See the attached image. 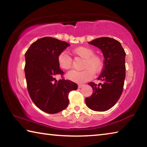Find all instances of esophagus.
Returning a JSON list of instances; mask_svg holds the SVG:
<instances>
[{
	"instance_id": "34e87169",
	"label": "esophagus",
	"mask_w": 147,
	"mask_h": 147,
	"mask_svg": "<svg viewBox=\"0 0 147 147\" xmlns=\"http://www.w3.org/2000/svg\"><path fill=\"white\" fill-rule=\"evenodd\" d=\"M84 86V84H78V88H82V87Z\"/></svg>"
}]
</instances>
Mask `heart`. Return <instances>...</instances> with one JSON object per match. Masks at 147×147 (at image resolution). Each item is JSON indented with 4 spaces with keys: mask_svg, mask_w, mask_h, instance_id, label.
<instances>
[{
    "mask_svg": "<svg viewBox=\"0 0 147 147\" xmlns=\"http://www.w3.org/2000/svg\"><path fill=\"white\" fill-rule=\"evenodd\" d=\"M72 53L76 56L84 59L80 71H71L67 74L70 80L76 83H84L89 80L93 74H97L103 67L104 61L102 57L94 54V51L88 47H78L72 50ZM59 66L64 70H69L73 66V60L65 51L61 52L58 56Z\"/></svg>",
    "mask_w": 147,
    "mask_h": 147,
    "instance_id": "heart-1",
    "label": "heart"
}]
</instances>
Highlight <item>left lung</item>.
I'll return each instance as SVG.
<instances>
[{"label":"left lung","mask_w":147,"mask_h":147,"mask_svg":"<svg viewBox=\"0 0 147 147\" xmlns=\"http://www.w3.org/2000/svg\"><path fill=\"white\" fill-rule=\"evenodd\" d=\"M88 43L101 50L104 60L102 71L98 78L102 83H88L93 93L86 98V104L92 110L104 111L115 105L123 93L126 76V53L120 42L108 37L95 39Z\"/></svg>","instance_id":"8db88e82"}]
</instances>
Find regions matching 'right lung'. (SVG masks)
I'll use <instances>...</instances> for the list:
<instances>
[{
	"mask_svg": "<svg viewBox=\"0 0 147 147\" xmlns=\"http://www.w3.org/2000/svg\"><path fill=\"white\" fill-rule=\"evenodd\" d=\"M70 45L51 37L34 42L25 53L24 73L27 89L32 100L42 111L56 113L69 104V94L78 85L65 80L59 68L58 56ZM61 75L57 81L55 77Z\"/></svg>",
	"mask_w": 147,
	"mask_h": 147,
	"instance_id": "add662e5",
	"label": "right lung"
}]
</instances>
